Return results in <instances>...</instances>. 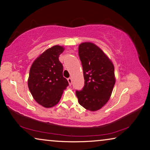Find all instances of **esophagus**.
Returning a JSON list of instances; mask_svg holds the SVG:
<instances>
[{
	"mask_svg": "<svg viewBox=\"0 0 150 150\" xmlns=\"http://www.w3.org/2000/svg\"><path fill=\"white\" fill-rule=\"evenodd\" d=\"M67 81H68L69 85H70V86H71V84H72V79H71V78L69 77V78L67 79Z\"/></svg>",
	"mask_w": 150,
	"mask_h": 150,
	"instance_id": "obj_1",
	"label": "esophagus"
}]
</instances>
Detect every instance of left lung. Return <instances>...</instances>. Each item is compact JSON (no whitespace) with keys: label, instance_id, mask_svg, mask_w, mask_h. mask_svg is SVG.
<instances>
[{"label":"left lung","instance_id":"left-lung-1","mask_svg":"<svg viewBox=\"0 0 150 150\" xmlns=\"http://www.w3.org/2000/svg\"><path fill=\"white\" fill-rule=\"evenodd\" d=\"M79 56L83 66L84 86L82 90H76V96L81 106L96 111L109 100L116 81L114 67L104 52L93 43L80 44Z\"/></svg>","mask_w":150,"mask_h":150}]
</instances>
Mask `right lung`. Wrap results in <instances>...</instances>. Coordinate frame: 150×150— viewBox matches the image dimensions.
<instances>
[{"label":"right lung","mask_w":150,"mask_h":150,"mask_svg":"<svg viewBox=\"0 0 150 150\" xmlns=\"http://www.w3.org/2000/svg\"><path fill=\"white\" fill-rule=\"evenodd\" d=\"M64 51V48L60 45L47 49L30 67L28 79L29 90L38 103L45 108L57 105L69 85L63 77V66L58 59Z\"/></svg>","instance_id":"add662e5"}]
</instances>
